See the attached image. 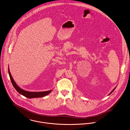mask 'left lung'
I'll return each mask as SVG.
<instances>
[{
  "instance_id": "1",
  "label": "left lung",
  "mask_w": 130,
  "mask_h": 130,
  "mask_svg": "<svg viewBox=\"0 0 130 130\" xmlns=\"http://www.w3.org/2000/svg\"><path fill=\"white\" fill-rule=\"evenodd\" d=\"M116 87H117V86H116V87H115V88H114V89H113V90H112V91H111V92H110V93H109V94H108V95H110V94H111V93H112V92H113V91H114V90H115V89H116Z\"/></svg>"
}]
</instances>
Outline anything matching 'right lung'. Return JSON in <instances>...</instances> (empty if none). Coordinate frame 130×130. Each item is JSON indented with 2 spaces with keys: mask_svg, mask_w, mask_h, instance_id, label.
Masks as SVG:
<instances>
[{
  "mask_svg": "<svg viewBox=\"0 0 130 130\" xmlns=\"http://www.w3.org/2000/svg\"><path fill=\"white\" fill-rule=\"evenodd\" d=\"M8 74L10 77V80L11 81V83L15 89V90L21 94L24 95V96L26 97L28 99H32V98H42L43 96H45L46 95H47L49 93H50L52 91V90H50L48 91H40V92H30V91H27L26 90H25L21 88H20L17 84L15 83L14 81V79L12 78L11 74L10 73V72L9 71V66L8 68Z\"/></svg>",
  "mask_w": 130,
  "mask_h": 130,
  "instance_id": "add662e5",
  "label": "right lung"
}]
</instances>
